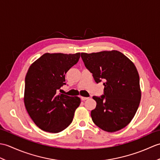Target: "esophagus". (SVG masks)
<instances>
[{"instance_id": "esophagus-1", "label": "esophagus", "mask_w": 160, "mask_h": 160, "mask_svg": "<svg viewBox=\"0 0 160 160\" xmlns=\"http://www.w3.org/2000/svg\"><path fill=\"white\" fill-rule=\"evenodd\" d=\"M80 98H81V100H82V101L86 100H87V99H89V98H88V97H82V96H81Z\"/></svg>"}]
</instances>
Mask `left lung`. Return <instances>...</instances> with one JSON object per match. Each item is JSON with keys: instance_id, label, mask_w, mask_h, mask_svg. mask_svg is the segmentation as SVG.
Listing matches in <instances>:
<instances>
[{"instance_id": "1", "label": "left lung", "mask_w": 160, "mask_h": 160, "mask_svg": "<svg viewBox=\"0 0 160 160\" xmlns=\"http://www.w3.org/2000/svg\"><path fill=\"white\" fill-rule=\"evenodd\" d=\"M81 58L97 83L104 81V94L93 96L97 104L91 116L95 124L107 132L124 128L140 104V77L136 67L118 51L86 53Z\"/></svg>"}]
</instances>
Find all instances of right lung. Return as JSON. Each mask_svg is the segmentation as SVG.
<instances>
[{"label":"right lung","mask_w":160,"mask_h":160,"mask_svg":"<svg viewBox=\"0 0 160 160\" xmlns=\"http://www.w3.org/2000/svg\"><path fill=\"white\" fill-rule=\"evenodd\" d=\"M80 53H45L29 67L25 76L24 102L29 116L42 130L56 133L72 122L80 98L58 93L65 74Z\"/></svg>","instance_id":"1"}]
</instances>
